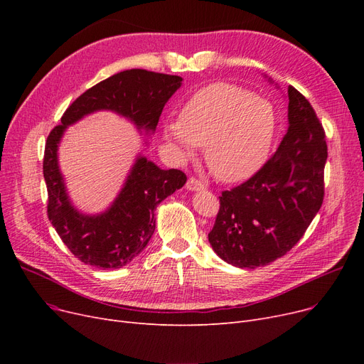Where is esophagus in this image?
<instances>
[{
    "instance_id": "1",
    "label": "esophagus",
    "mask_w": 364,
    "mask_h": 364,
    "mask_svg": "<svg viewBox=\"0 0 364 364\" xmlns=\"http://www.w3.org/2000/svg\"><path fill=\"white\" fill-rule=\"evenodd\" d=\"M186 188L190 190V192H200V190L205 188V186L196 178H188L187 184H186Z\"/></svg>"
}]
</instances>
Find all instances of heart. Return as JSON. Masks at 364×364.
<instances>
[{
    "label": "heart",
    "mask_w": 364,
    "mask_h": 364,
    "mask_svg": "<svg viewBox=\"0 0 364 364\" xmlns=\"http://www.w3.org/2000/svg\"><path fill=\"white\" fill-rule=\"evenodd\" d=\"M277 114L270 102L237 85L217 82L190 99L180 121L165 125V139L184 159L205 147V161L223 183L254 177L270 156Z\"/></svg>",
    "instance_id": "b5f03b06"
}]
</instances>
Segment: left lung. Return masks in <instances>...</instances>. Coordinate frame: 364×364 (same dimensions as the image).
Listing matches in <instances>:
<instances>
[{"instance_id":"left-lung-1","label":"left lung","mask_w":364,"mask_h":364,"mask_svg":"<svg viewBox=\"0 0 364 364\" xmlns=\"http://www.w3.org/2000/svg\"><path fill=\"white\" fill-rule=\"evenodd\" d=\"M288 124L272 159L220 196L208 239L221 259L239 269L269 265L291 251L323 203L326 137L310 102L294 87L288 88Z\"/></svg>"}]
</instances>
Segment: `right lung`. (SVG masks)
Returning a JSON list of instances; mask_svg holds the SVG:
<instances>
[{
	"instance_id": "1",
	"label": "right lung",
	"mask_w": 364,
	"mask_h": 364,
	"mask_svg": "<svg viewBox=\"0 0 364 364\" xmlns=\"http://www.w3.org/2000/svg\"><path fill=\"white\" fill-rule=\"evenodd\" d=\"M181 82V76L144 69L119 72L81 94L63 113L62 124L50 132L43 164L48 220L84 264L112 270L139 257L155 233L156 206L181 188L187 177L180 169L165 171L139 153L114 200L99 214H84L72 203L59 166L65 131L91 113L107 110L136 125L147 141Z\"/></svg>"
}]
</instances>
